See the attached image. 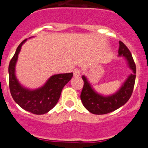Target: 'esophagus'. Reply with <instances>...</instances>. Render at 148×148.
<instances>
[{"mask_svg": "<svg viewBox=\"0 0 148 148\" xmlns=\"http://www.w3.org/2000/svg\"><path fill=\"white\" fill-rule=\"evenodd\" d=\"M74 77H79L81 74V71L79 70V69H75L74 70Z\"/></svg>", "mask_w": 148, "mask_h": 148, "instance_id": "obj_1", "label": "esophagus"}]
</instances>
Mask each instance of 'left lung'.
Here are the masks:
<instances>
[{
	"instance_id": "8db88e82",
	"label": "left lung",
	"mask_w": 148,
	"mask_h": 148,
	"mask_svg": "<svg viewBox=\"0 0 148 148\" xmlns=\"http://www.w3.org/2000/svg\"><path fill=\"white\" fill-rule=\"evenodd\" d=\"M119 57H124L127 66L133 73L127 77L120 88L116 92L109 96L102 95L97 93L88 82L86 76H82L84 86L81 92L80 98L84 107L89 112L101 115L112 112L119 108L128 101L134 90L136 79V65L131 53L123 42L119 41Z\"/></svg>"
}]
</instances>
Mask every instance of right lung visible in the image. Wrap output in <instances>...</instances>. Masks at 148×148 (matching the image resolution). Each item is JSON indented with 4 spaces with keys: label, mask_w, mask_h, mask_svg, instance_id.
Returning <instances> with one entry per match:
<instances>
[{
    "label": "right lung",
    "mask_w": 148,
    "mask_h": 148,
    "mask_svg": "<svg viewBox=\"0 0 148 148\" xmlns=\"http://www.w3.org/2000/svg\"><path fill=\"white\" fill-rule=\"evenodd\" d=\"M26 40L27 39L21 42L9 62V89L13 99L20 107L29 112L40 115L48 113L56 106L62 88L71 80L73 73L54 74L42 87L37 89L32 90L23 86L16 77L15 66L21 47Z\"/></svg>",
    "instance_id": "right-lung-1"
}]
</instances>
